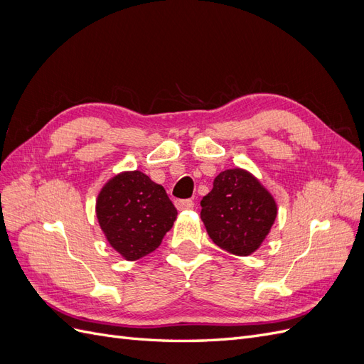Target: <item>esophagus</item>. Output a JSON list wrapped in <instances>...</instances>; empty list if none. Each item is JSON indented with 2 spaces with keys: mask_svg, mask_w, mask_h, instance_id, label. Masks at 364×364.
I'll return each mask as SVG.
<instances>
[{
  "mask_svg": "<svg viewBox=\"0 0 364 364\" xmlns=\"http://www.w3.org/2000/svg\"><path fill=\"white\" fill-rule=\"evenodd\" d=\"M176 208L179 209V211H183V209H191L194 208V202L191 199H186V200H176L174 202Z\"/></svg>",
  "mask_w": 364,
  "mask_h": 364,
  "instance_id": "34e87169",
  "label": "esophagus"
}]
</instances>
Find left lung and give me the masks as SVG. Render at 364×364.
Here are the masks:
<instances>
[{
  "label": "left lung",
  "instance_id": "1",
  "mask_svg": "<svg viewBox=\"0 0 364 364\" xmlns=\"http://www.w3.org/2000/svg\"><path fill=\"white\" fill-rule=\"evenodd\" d=\"M200 205L208 235L238 257L259 249L278 215L270 191L252 173L238 167L220 173Z\"/></svg>",
  "mask_w": 364,
  "mask_h": 364
}]
</instances>
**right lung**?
Wrapping results in <instances>:
<instances>
[{
  "mask_svg": "<svg viewBox=\"0 0 364 364\" xmlns=\"http://www.w3.org/2000/svg\"><path fill=\"white\" fill-rule=\"evenodd\" d=\"M95 214L107 243L127 261L156 250L178 217L164 186L138 170L118 173L103 185Z\"/></svg>",
  "mask_w": 364,
  "mask_h": 364,
  "instance_id": "right-lung-1",
  "label": "right lung"
}]
</instances>
